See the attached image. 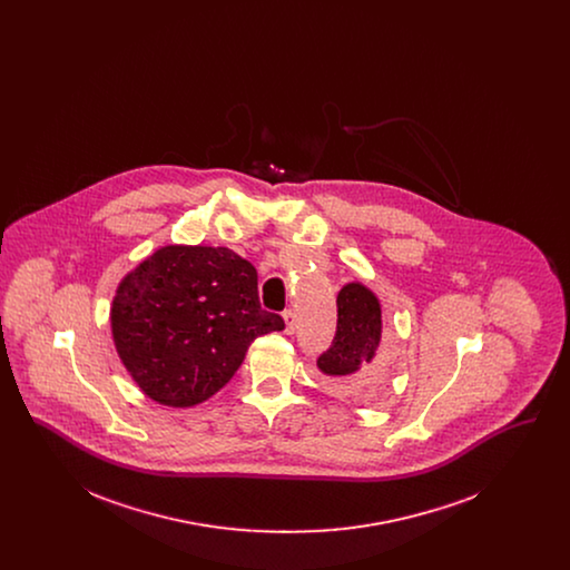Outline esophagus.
Segmentation results:
<instances>
[{"label":"esophagus","instance_id":"obj_1","mask_svg":"<svg viewBox=\"0 0 570 570\" xmlns=\"http://www.w3.org/2000/svg\"><path fill=\"white\" fill-rule=\"evenodd\" d=\"M284 321H286V333L293 335L297 331V314L293 309L284 312Z\"/></svg>","mask_w":570,"mask_h":570}]
</instances>
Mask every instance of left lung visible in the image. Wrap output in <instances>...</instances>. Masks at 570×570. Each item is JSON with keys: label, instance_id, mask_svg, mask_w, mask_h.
Returning <instances> with one entry per match:
<instances>
[{"label": "left lung", "instance_id": "1", "mask_svg": "<svg viewBox=\"0 0 570 570\" xmlns=\"http://www.w3.org/2000/svg\"><path fill=\"white\" fill-rule=\"evenodd\" d=\"M382 318L376 295L363 284H346L337 295L335 337L318 356V370L348 397L376 393L386 376L380 358Z\"/></svg>", "mask_w": 570, "mask_h": 570}]
</instances>
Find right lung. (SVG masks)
<instances>
[{"mask_svg":"<svg viewBox=\"0 0 570 570\" xmlns=\"http://www.w3.org/2000/svg\"><path fill=\"white\" fill-rule=\"evenodd\" d=\"M110 326L142 393L188 407L233 379L249 344L284 318L261 307L258 273L233 249L166 245L124 277Z\"/></svg>","mask_w":570,"mask_h":570,"instance_id":"add662e5","label":"right lung"}]
</instances>
